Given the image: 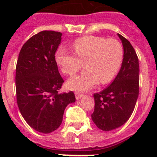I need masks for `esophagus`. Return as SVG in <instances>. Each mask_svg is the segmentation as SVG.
<instances>
[{
	"instance_id": "esophagus-1",
	"label": "esophagus",
	"mask_w": 157,
	"mask_h": 157,
	"mask_svg": "<svg viewBox=\"0 0 157 157\" xmlns=\"http://www.w3.org/2000/svg\"><path fill=\"white\" fill-rule=\"evenodd\" d=\"M75 98H76V99H77V100L81 99V98L83 96V94H80V93H75Z\"/></svg>"
}]
</instances>
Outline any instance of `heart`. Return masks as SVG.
Here are the masks:
<instances>
[{
	"label": "heart",
	"instance_id": "b5f03b06",
	"mask_svg": "<svg viewBox=\"0 0 157 157\" xmlns=\"http://www.w3.org/2000/svg\"><path fill=\"white\" fill-rule=\"evenodd\" d=\"M74 54L59 48L56 52V61L67 75H73L82 67L86 70L71 78L67 86L73 90L84 91L109 82L120 70L123 58L121 43L114 38L99 36H86L73 42Z\"/></svg>",
	"mask_w": 157,
	"mask_h": 157
}]
</instances>
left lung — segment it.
Wrapping results in <instances>:
<instances>
[{"label": "left lung", "mask_w": 157, "mask_h": 157, "mask_svg": "<svg viewBox=\"0 0 157 157\" xmlns=\"http://www.w3.org/2000/svg\"><path fill=\"white\" fill-rule=\"evenodd\" d=\"M123 45L121 68L110 86L94 94V111L91 115L96 126L109 131L123 125L132 115L139 94V63L130 41L118 34Z\"/></svg>", "instance_id": "obj_1"}]
</instances>
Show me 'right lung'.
Masks as SVG:
<instances>
[{"instance_id":"obj_1","label":"right lung","mask_w":157,"mask_h":157,"mask_svg":"<svg viewBox=\"0 0 157 157\" xmlns=\"http://www.w3.org/2000/svg\"><path fill=\"white\" fill-rule=\"evenodd\" d=\"M62 34L44 30L32 36L22 47L16 69L17 105L25 121L43 134L56 130L67 105L75 101V94L58 91L63 82L55 53Z\"/></svg>"}]
</instances>
